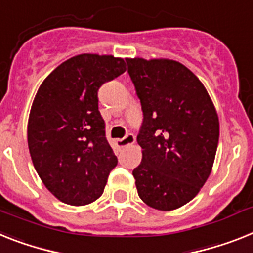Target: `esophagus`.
I'll return each instance as SVG.
<instances>
[{"label": "esophagus", "instance_id": "1", "mask_svg": "<svg viewBox=\"0 0 253 253\" xmlns=\"http://www.w3.org/2000/svg\"><path fill=\"white\" fill-rule=\"evenodd\" d=\"M135 135L133 133H127L126 136L123 137V139H118L117 140V145L120 146V148H123V146L131 145V144L135 143Z\"/></svg>", "mask_w": 253, "mask_h": 253}]
</instances>
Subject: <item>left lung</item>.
<instances>
[{"label":"left lung","mask_w":253,"mask_h":253,"mask_svg":"<svg viewBox=\"0 0 253 253\" xmlns=\"http://www.w3.org/2000/svg\"><path fill=\"white\" fill-rule=\"evenodd\" d=\"M143 109L132 171L144 203L171 211L190 202L211 173L218 117L209 92L185 65L169 59H126Z\"/></svg>","instance_id":"left-lung-1"}]
</instances>
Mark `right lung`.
<instances>
[{
	"instance_id": "add662e5",
	"label": "right lung",
	"mask_w": 253,
	"mask_h": 253,
	"mask_svg": "<svg viewBox=\"0 0 253 253\" xmlns=\"http://www.w3.org/2000/svg\"><path fill=\"white\" fill-rule=\"evenodd\" d=\"M125 71L121 58L81 54L55 68L38 88L28 120L29 153L44 186L61 202L96 201L117 166L97 91Z\"/></svg>"
}]
</instances>
